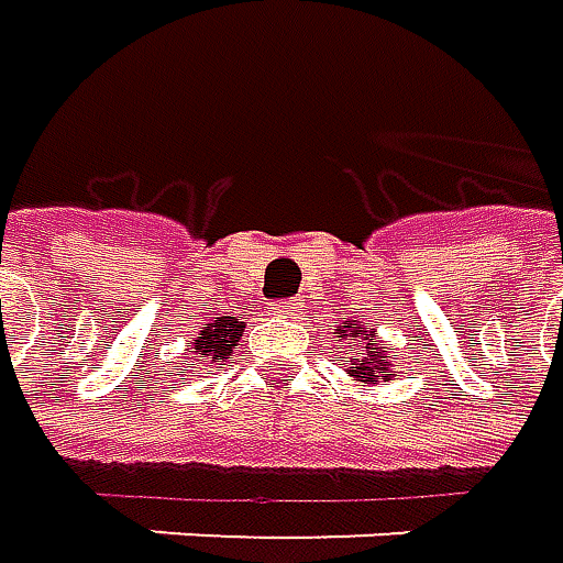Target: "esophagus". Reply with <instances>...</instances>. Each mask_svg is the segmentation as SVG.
I'll return each instance as SVG.
<instances>
[{
    "label": "esophagus",
    "instance_id": "1",
    "mask_svg": "<svg viewBox=\"0 0 563 563\" xmlns=\"http://www.w3.org/2000/svg\"><path fill=\"white\" fill-rule=\"evenodd\" d=\"M269 316H285V319H290V316H297V303H290V300H285V303H273L269 307Z\"/></svg>",
    "mask_w": 563,
    "mask_h": 563
}]
</instances>
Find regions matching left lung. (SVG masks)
I'll list each match as a JSON object with an SVG mask.
<instances>
[{
  "instance_id": "1",
  "label": "left lung",
  "mask_w": 563,
  "mask_h": 563,
  "mask_svg": "<svg viewBox=\"0 0 563 563\" xmlns=\"http://www.w3.org/2000/svg\"><path fill=\"white\" fill-rule=\"evenodd\" d=\"M334 334L346 341L356 353L353 360L346 362V375L353 380L365 384H378V380H390V368H394V356H390V343L380 341L378 328L365 325L360 319H346L341 325L334 328Z\"/></svg>"
}]
</instances>
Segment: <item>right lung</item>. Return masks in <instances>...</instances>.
Returning a JSON list of instances; mask_svg holds the SVG:
<instances>
[{
	"label": "right lung",
	"mask_w": 563,
	"mask_h": 563,
	"mask_svg": "<svg viewBox=\"0 0 563 563\" xmlns=\"http://www.w3.org/2000/svg\"><path fill=\"white\" fill-rule=\"evenodd\" d=\"M241 334H244V322H238L235 316H217V319L203 322L198 338L185 350V362H179V372H195L207 362L222 365L225 360H232Z\"/></svg>",
	"instance_id": "obj_1"
}]
</instances>
